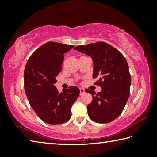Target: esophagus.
Listing matches in <instances>:
<instances>
[{
    "label": "esophagus",
    "mask_w": 157,
    "mask_h": 157,
    "mask_svg": "<svg viewBox=\"0 0 157 157\" xmlns=\"http://www.w3.org/2000/svg\"><path fill=\"white\" fill-rule=\"evenodd\" d=\"M79 92H80V95H83V94H85V91H84V89H82V88H80V89H79Z\"/></svg>",
    "instance_id": "34e87169"
}]
</instances>
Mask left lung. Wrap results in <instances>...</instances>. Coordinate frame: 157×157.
Instances as JSON below:
<instances>
[{"mask_svg": "<svg viewBox=\"0 0 157 157\" xmlns=\"http://www.w3.org/2000/svg\"><path fill=\"white\" fill-rule=\"evenodd\" d=\"M74 49L92 58L93 77L98 78L95 84L102 88L97 94L85 90L93 96L92 102L87 105L89 118L98 123H110L120 116L129 97L131 75L125 57L102 41L78 46Z\"/></svg>", "mask_w": 157, "mask_h": 157, "instance_id": "obj_1", "label": "left lung"}]
</instances>
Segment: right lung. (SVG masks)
Here are the masks:
<instances>
[{
    "mask_svg": "<svg viewBox=\"0 0 157 157\" xmlns=\"http://www.w3.org/2000/svg\"><path fill=\"white\" fill-rule=\"evenodd\" d=\"M74 46L47 42L36 49L28 60L24 71L25 94L30 106L41 120L50 124L67 122L71 107L79 95L77 86L59 93L55 77L61 72L63 55Z\"/></svg>",
    "mask_w": 157,
    "mask_h": 157,
    "instance_id": "right-lung-1",
    "label": "right lung"
}]
</instances>
